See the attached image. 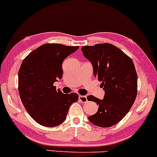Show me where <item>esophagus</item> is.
<instances>
[{"label":"esophagus","instance_id":"1","mask_svg":"<svg viewBox=\"0 0 157 157\" xmlns=\"http://www.w3.org/2000/svg\"><path fill=\"white\" fill-rule=\"evenodd\" d=\"M79 100H80L81 102H82V103H85V102H87V97L86 96H82V95H80L79 96Z\"/></svg>","mask_w":157,"mask_h":157}]
</instances>
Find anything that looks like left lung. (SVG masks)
Listing matches in <instances>:
<instances>
[{
  "mask_svg": "<svg viewBox=\"0 0 157 157\" xmlns=\"http://www.w3.org/2000/svg\"><path fill=\"white\" fill-rule=\"evenodd\" d=\"M81 51L91 63L94 75L105 91L102 100L93 95L89 101L99 105L97 112L89 117L94 125L108 128L117 124L132 107L137 94V75L132 60L111 44L82 46Z\"/></svg>",
  "mask_w": 157,
  "mask_h": 157,
  "instance_id": "left-lung-1",
  "label": "left lung"
}]
</instances>
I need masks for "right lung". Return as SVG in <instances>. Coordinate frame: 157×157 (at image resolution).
<instances>
[{
	"label": "right lung",
	"mask_w": 157,
	"mask_h": 157,
	"mask_svg": "<svg viewBox=\"0 0 157 157\" xmlns=\"http://www.w3.org/2000/svg\"><path fill=\"white\" fill-rule=\"evenodd\" d=\"M79 46L46 44L23 60L18 71V91L23 106L37 123L55 127L65 121L76 93L63 94L54 82L63 77L62 63Z\"/></svg>",
	"instance_id": "right-lung-1"
}]
</instances>
